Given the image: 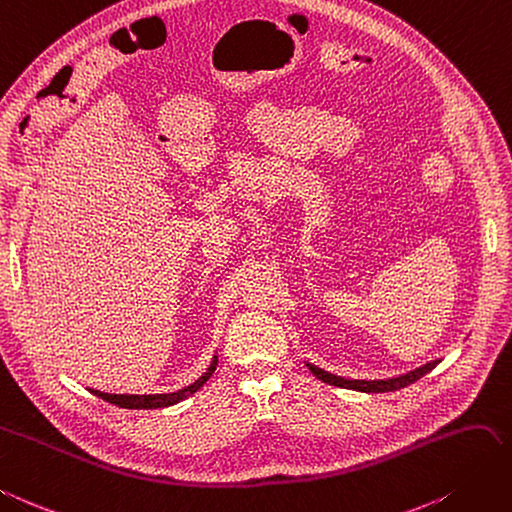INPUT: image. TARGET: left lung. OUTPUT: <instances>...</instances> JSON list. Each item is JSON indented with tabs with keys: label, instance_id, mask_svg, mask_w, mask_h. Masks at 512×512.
<instances>
[{
	"label": "left lung",
	"instance_id": "8db88e82",
	"mask_svg": "<svg viewBox=\"0 0 512 512\" xmlns=\"http://www.w3.org/2000/svg\"><path fill=\"white\" fill-rule=\"evenodd\" d=\"M439 364V359H435V362H428L416 370L407 372V375H400V377H392V379H377V381H362V379H344V377H336L331 375V372L314 366V364H306L316 377H319L321 381L329 383V385H336V388H347V390H359V392H394V390H400V388H407L409 383L418 381L420 377H424L426 372H431L435 366Z\"/></svg>",
	"mask_w": 512,
	"mask_h": 512
}]
</instances>
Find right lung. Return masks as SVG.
<instances>
[{
	"label": "right lung",
	"mask_w": 512,
	"mask_h": 512,
	"mask_svg": "<svg viewBox=\"0 0 512 512\" xmlns=\"http://www.w3.org/2000/svg\"><path fill=\"white\" fill-rule=\"evenodd\" d=\"M215 368H217V355H213L211 366L206 368V372L198 381H193L191 385H187V388L178 390V392H172V394H144V396H137V394H107V392H99V390H90V392L94 396L107 400V403L124 407V409H159V407H170V405L181 403V400L189 398L191 394H196L202 388V385L211 379Z\"/></svg>",
	"instance_id": "obj_1"
}]
</instances>
